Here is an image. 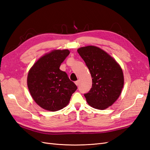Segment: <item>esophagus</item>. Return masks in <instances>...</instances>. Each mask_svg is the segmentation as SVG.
Here are the masks:
<instances>
[{"label": "esophagus", "mask_w": 150, "mask_h": 150, "mask_svg": "<svg viewBox=\"0 0 150 150\" xmlns=\"http://www.w3.org/2000/svg\"><path fill=\"white\" fill-rule=\"evenodd\" d=\"M79 81H75V84L78 86L79 85Z\"/></svg>", "instance_id": "obj_1"}]
</instances>
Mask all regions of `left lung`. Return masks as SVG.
I'll return each instance as SVG.
<instances>
[{
  "label": "left lung",
  "mask_w": 150,
  "mask_h": 150,
  "mask_svg": "<svg viewBox=\"0 0 150 150\" xmlns=\"http://www.w3.org/2000/svg\"><path fill=\"white\" fill-rule=\"evenodd\" d=\"M77 51L92 78V88L85 94L87 103L95 109H107L118 99L123 88L121 66L110 54L96 46L81 47Z\"/></svg>",
  "instance_id": "obj_1"
}]
</instances>
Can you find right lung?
Masks as SVG:
<instances>
[{
	"instance_id": "1",
	"label": "right lung",
	"mask_w": 150,
	"mask_h": 150,
	"mask_svg": "<svg viewBox=\"0 0 150 150\" xmlns=\"http://www.w3.org/2000/svg\"><path fill=\"white\" fill-rule=\"evenodd\" d=\"M70 52L53 50L40 57L30 69L27 86L35 103L47 111H57L67 106L77 86L60 66Z\"/></svg>"
}]
</instances>
